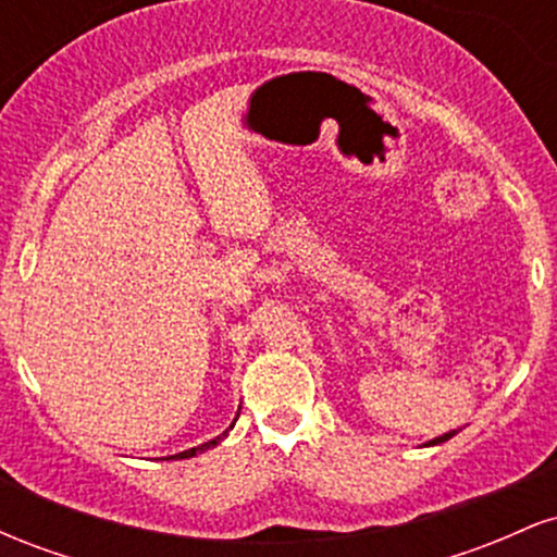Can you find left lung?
I'll use <instances>...</instances> for the list:
<instances>
[{"label":"left lung","instance_id":"8db88e82","mask_svg":"<svg viewBox=\"0 0 557 557\" xmlns=\"http://www.w3.org/2000/svg\"><path fill=\"white\" fill-rule=\"evenodd\" d=\"M456 432H458V430H450V432L440 434V437H434V440H430V443H424V445H440V443H445V440H450Z\"/></svg>","mask_w":557,"mask_h":557}]
</instances>
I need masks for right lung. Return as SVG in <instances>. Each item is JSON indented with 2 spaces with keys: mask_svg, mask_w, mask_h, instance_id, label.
<instances>
[{
  "mask_svg": "<svg viewBox=\"0 0 557 557\" xmlns=\"http://www.w3.org/2000/svg\"><path fill=\"white\" fill-rule=\"evenodd\" d=\"M238 413H240V408H238ZM235 424V421H233ZM233 424H230V430H233ZM230 430H225L222 434H216L214 440H209V443H203V445H196V447H188V450H183V453H177V456H170V458H175V461H183V458H194V456H198V453H203V450H209V447H214V445H220L222 440L227 437V432Z\"/></svg>",
  "mask_w": 557,
  "mask_h": 557,
  "instance_id": "right-lung-1",
  "label": "right lung"
}]
</instances>
